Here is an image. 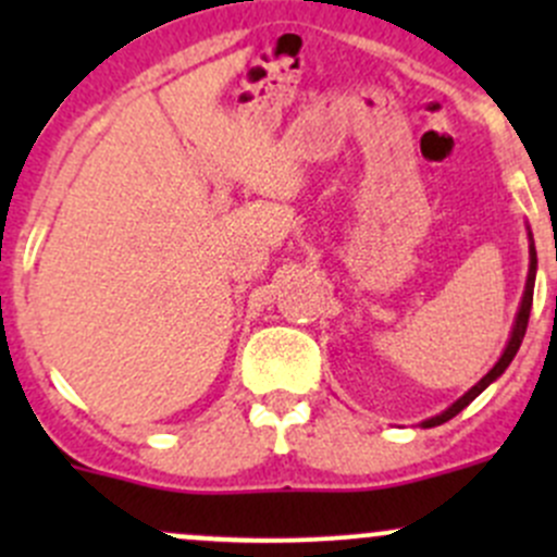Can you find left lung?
Here are the masks:
<instances>
[{
    "label": "left lung",
    "mask_w": 557,
    "mask_h": 557,
    "mask_svg": "<svg viewBox=\"0 0 557 557\" xmlns=\"http://www.w3.org/2000/svg\"><path fill=\"white\" fill-rule=\"evenodd\" d=\"M533 283H536V250H533V245H531V269H528V283H525V294H522V305H520L518 320H515V329H512V336H509V345H507V350H504V356L498 358V363H496V367H493L491 372H487L485 377L480 380V383H476L474 387H471V391L466 393V396H460L458 401H455L450 409H445V412H442V414H436V418L425 420V423H423V429H434V425H442V423H447V420H453L455 414H458L460 409H466V407H469V404L474 401V398L480 396V393L485 391V387L491 385L493 380H498V377H502V374H504V369H507L509 363H512V358L518 356V350H520V342H522V336H525V329H528V318H531V305H533Z\"/></svg>",
    "instance_id": "1"
}]
</instances>
